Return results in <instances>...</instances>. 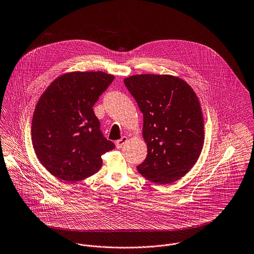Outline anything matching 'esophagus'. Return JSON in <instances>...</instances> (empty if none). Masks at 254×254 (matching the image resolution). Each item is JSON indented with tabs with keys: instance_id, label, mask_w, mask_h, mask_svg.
<instances>
[{
	"instance_id": "obj_1",
	"label": "esophagus",
	"mask_w": 254,
	"mask_h": 254,
	"mask_svg": "<svg viewBox=\"0 0 254 254\" xmlns=\"http://www.w3.org/2000/svg\"><path fill=\"white\" fill-rule=\"evenodd\" d=\"M127 141V136H123L121 139H119V140L116 141V146H117L118 148H121Z\"/></svg>"
}]
</instances>
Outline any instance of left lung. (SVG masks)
Instances as JSON below:
<instances>
[{
    "label": "left lung",
    "instance_id": "8db88e82",
    "mask_svg": "<svg viewBox=\"0 0 254 254\" xmlns=\"http://www.w3.org/2000/svg\"><path fill=\"white\" fill-rule=\"evenodd\" d=\"M124 82L143 114L147 156L137 171L157 184L179 180L195 165L204 145L198 97L184 80L171 75H133Z\"/></svg>",
    "mask_w": 254,
    "mask_h": 254
}]
</instances>
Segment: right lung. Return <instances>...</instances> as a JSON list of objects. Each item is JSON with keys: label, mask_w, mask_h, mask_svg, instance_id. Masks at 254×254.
I'll list each match as a JSON object with an SVG mask.
<instances>
[{"label": "right lung", "mask_w": 254, "mask_h": 254, "mask_svg": "<svg viewBox=\"0 0 254 254\" xmlns=\"http://www.w3.org/2000/svg\"><path fill=\"white\" fill-rule=\"evenodd\" d=\"M115 77L101 71L71 72L41 95L31 123V140L40 163L68 183L97 173L101 156L115 148L100 129L93 106Z\"/></svg>", "instance_id": "add662e5"}]
</instances>
